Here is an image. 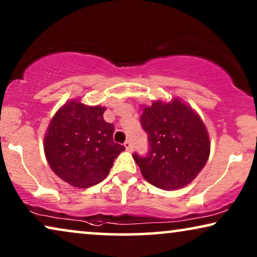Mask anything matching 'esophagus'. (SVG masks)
<instances>
[{
    "label": "esophagus",
    "instance_id": "1",
    "mask_svg": "<svg viewBox=\"0 0 257 257\" xmlns=\"http://www.w3.org/2000/svg\"><path fill=\"white\" fill-rule=\"evenodd\" d=\"M124 147L127 151H132V144H131V142H130V140H127V142H125L124 143Z\"/></svg>",
    "mask_w": 257,
    "mask_h": 257
}]
</instances>
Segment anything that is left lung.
<instances>
[{"mask_svg":"<svg viewBox=\"0 0 257 257\" xmlns=\"http://www.w3.org/2000/svg\"><path fill=\"white\" fill-rule=\"evenodd\" d=\"M149 135L146 157L133 154L145 180L165 191L185 187L198 177L210 153L206 125L191 105L174 97L143 106L140 117Z\"/></svg>","mask_w":257,"mask_h":257,"instance_id":"1","label":"left lung"}]
</instances>
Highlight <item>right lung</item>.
<instances>
[{"mask_svg":"<svg viewBox=\"0 0 257 257\" xmlns=\"http://www.w3.org/2000/svg\"><path fill=\"white\" fill-rule=\"evenodd\" d=\"M106 108L71 99L57 110L44 135L49 166L63 181L87 188L107 177L125 147L113 142V125L104 120Z\"/></svg>","mask_w":257,"mask_h":257,"instance_id":"1","label":"right lung"}]
</instances>
